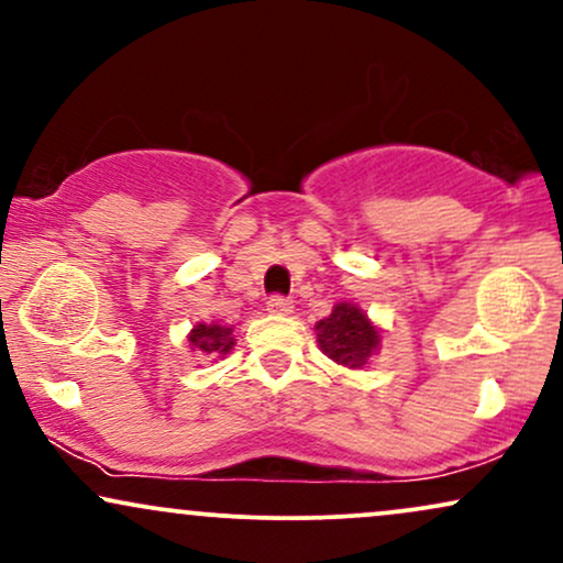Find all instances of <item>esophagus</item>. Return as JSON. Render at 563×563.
<instances>
[{
    "mask_svg": "<svg viewBox=\"0 0 563 563\" xmlns=\"http://www.w3.org/2000/svg\"><path fill=\"white\" fill-rule=\"evenodd\" d=\"M267 312L269 314H290L294 312V303L288 299H283V296H273V299L267 301Z\"/></svg>",
    "mask_w": 563,
    "mask_h": 563,
    "instance_id": "1",
    "label": "esophagus"
}]
</instances>
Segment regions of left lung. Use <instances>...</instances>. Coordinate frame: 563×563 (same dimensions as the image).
<instances>
[{
  "label": "left lung",
  "instance_id": "1",
  "mask_svg": "<svg viewBox=\"0 0 563 563\" xmlns=\"http://www.w3.org/2000/svg\"><path fill=\"white\" fill-rule=\"evenodd\" d=\"M318 346L328 360L346 371H363L380 352V328L354 301H339L328 318L314 325Z\"/></svg>",
  "mask_w": 563,
  "mask_h": 563
}]
</instances>
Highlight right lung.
<instances>
[{
    "instance_id": "1",
    "label": "right lung",
    "mask_w": 563,
    "mask_h": 563,
    "mask_svg": "<svg viewBox=\"0 0 563 563\" xmlns=\"http://www.w3.org/2000/svg\"><path fill=\"white\" fill-rule=\"evenodd\" d=\"M187 344H190V352L196 354L198 360L217 363V360L228 357L232 352L235 335H232V328L222 325V322H198V325H192L190 333H187Z\"/></svg>"
}]
</instances>
